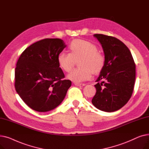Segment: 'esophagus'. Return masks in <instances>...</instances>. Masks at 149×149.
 <instances>
[{"label": "esophagus", "mask_w": 149, "mask_h": 149, "mask_svg": "<svg viewBox=\"0 0 149 149\" xmlns=\"http://www.w3.org/2000/svg\"><path fill=\"white\" fill-rule=\"evenodd\" d=\"M74 84H75V86H80V87L84 86L86 85L84 83H75Z\"/></svg>", "instance_id": "34e87169"}]
</instances>
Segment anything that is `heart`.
<instances>
[{
	"mask_svg": "<svg viewBox=\"0 0 149 149\" xmlns=\"http://www.w3.org/2000/svg\"><path fill=\"white\" fill-rule=\"evenodd\" d=\"M69 53L61 52L58 55L57 61L60 68L69 72L73 68L75 61L79 60V66L68 75V79L75 83L89 80L93 72L98 74L105 65V58L98 51L97 47L92 43L77 39L69 46Z\"/></svg>",
	"mask_w": 149,
	"mask_h": 149,
	"instance_id": "heart-1",
	"label": "heart"
}]
</instances>
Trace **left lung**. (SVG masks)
Returning <instances> with one entry per match:
<instances>
[{
    "mask_svg": "<svg viewBox=\"0 0 149 149\" xmlns=\"http://www.w3.org/2000/svg\"><path fill=\"white\" fill-rule=\"evenodd\" d=\"M104 53L105 65L95 85L97 92L92 100L102 111H118L130 100L135 81V64L129 48L119 39L112 36L93 35Z\"/></svg>",
    "mask_w": 149,
    "mask_h": 149,
    "instance_id": "left-lung-1",
    "label": "left lung"
}]
</instances>
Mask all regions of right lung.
Returning <instances> with one entry per match:
<instances>
[{
    "label": "right lung",
    "instance_id": "obj_1",
    "mask_svg": "<svg viewBox=\"0 0 149 149\" xmlns=\"http://www.w3.org/2000/svg\"><path fill=\"white\" fill-rule=\"evenodd\" d=\"M66 47L60 38H45L23 51L15 69V88L25 103L33 110L45 112L59 106L71 81L65 80L58 55Z\"/></svg>",
    "mask_w": 149,
    "mask_h": 149
}]
</instances>
